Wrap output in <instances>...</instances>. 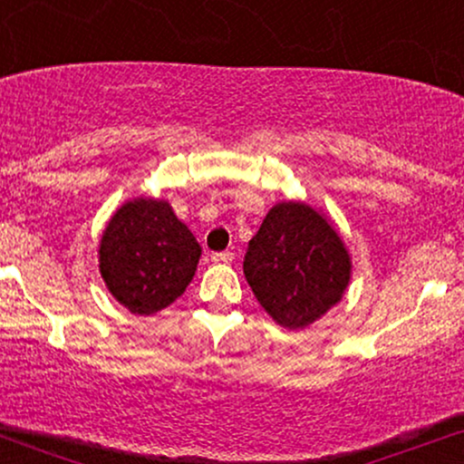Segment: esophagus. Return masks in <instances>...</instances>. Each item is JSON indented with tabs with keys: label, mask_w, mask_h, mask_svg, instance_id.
<instances>
[{
	"label": "esophagus",
	"mask_w": 464,
	"mask_h": 464,
	"mask_svg": "<svg viewBox=\"0 0 464 464\" xmlns=\"http://www.w3.org/2000/svg\"><path fill=\"white\" fill-rule=\"evenodd\" d=\"M236 259V255L231 250H222V253H211V262L216 264H231Z\"/></svg>",
	"instance_id": "1"
}]
</instances>
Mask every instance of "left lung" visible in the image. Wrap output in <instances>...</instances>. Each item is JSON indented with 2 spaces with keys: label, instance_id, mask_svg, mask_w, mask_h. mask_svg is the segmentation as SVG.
Here are the masks:
<instances>
[{
  "label": "left lung",
  "instance_id": "8db88e82",
  "mask_svg": "<svg viewBox=\"0 0 464 464\" xmlns=\"http://www.w3.org/2000/svg\"><path fill=\"white\" fill-rule=\"evenodd\" d=\"M244 275L281 327L303 329L343 299L351 279L344 242L305 202H279L248 242Z\"/></svg>",
  "mask_w": 464,
  "mask_h": 464
}]
</instances>
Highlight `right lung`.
Instances as JSON below:
<instances>
[{
    "label": "right lung",
    "instance_id": "add662e5",
    "mask_svg": "<svg viewBox=\"0 0 464 464\" xmlns=\"http://www.w3.org/2000/svg\"><path fill=\"white\" fill-rule=\"evenodd\" d=\"M200 244L165 200L124 202L100 239V273L111 295L132 314H154L189 285Z\"/></svg>",
    "mask_w": 464,
    "mask_h": 464
}]
</instances>
